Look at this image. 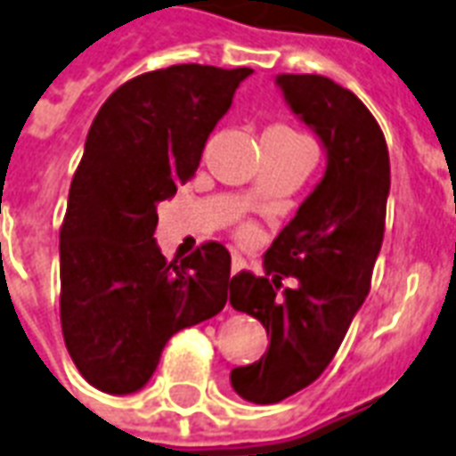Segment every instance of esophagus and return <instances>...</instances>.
<instances>
[{"mask_svg": "<svg viewBox=\"0 0 456 456\" xmlns=\"http://www.w3.org/2000/svg\"><path fill=\"white\" fill-rule=\"evenodd\" d=\"M243 267H246V260H243L241 256H234V258H232V274L241 273Z\"/></svg>", "mask_w": 456, "mask_h": 456, "instance_id": "esophagus-1", "label": "esophagus"}]
</instances>
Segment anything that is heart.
<instances>
[{"label": "heart", "mask_w": 456, "mask_h": 456, "mask_svg": "<svg viewBox=\"0 0 456 456\" xmlns=\"http://www.w3.org/2000/svg\"><path fill=\"white\" fill-rule=\"evenodd\" d=\"M265 134L284 135V138H301L297 131H291V128H287V126H270ZM253 234H256V229H253L251 224H243V227H239V239H241V241H251Z\"/></svg>", "instance_id": "obj_1"}]
</instances>
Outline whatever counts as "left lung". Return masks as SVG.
Segmentation results:
<instances>
[{
  "label": "left lung",
  "mask_w": 456,
  "mask_h": 456,
  "mask_svg": "<svg viewBox=\"0 0 456 456\" xmlns=\"http://www.w3.org/2000/svg\"><path fill=\"white\" fill-rule=\"evenodd\" d=\"M291 110L328 151L322 182L265 253V277L229 282L236 311L267 330L265 354L232 370L236 395L277 404L318 380L366 301L385 236L390 155L378 121L352 90L325 76H277ZM284 276L299 287L279 291Z\"/></svg>",
  "instance_id": "obj_1"
}]
</instances>
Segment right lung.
<instances>
[{
    "instance_id": "1",
    "label": "right lung",
    "mask_w": 456,
    "mask_h": 456,
    "mask_svg": "<svg viewBox=\"0 0 456 456\" xmlns=\"http://www.w3.org/2000/svg\"><path fill=\"white\" fill-rule=\"evenodd\" d=\"M253 69L174 64L126 81L86 138L59 229V318L78 373L128 395L151 380L167 339L227 304L232 258L205 241L167 263L158 203L196 174L205 141Z\"/></svg>"
}]
</instances>
